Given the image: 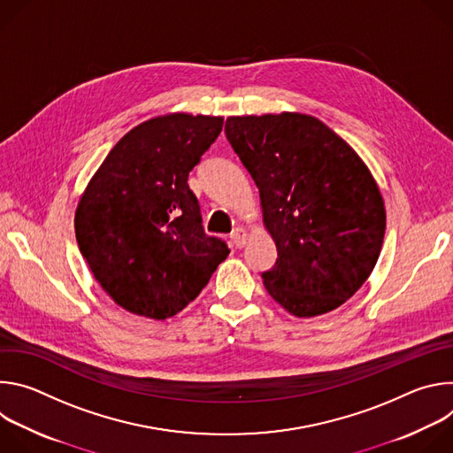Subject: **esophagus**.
Here are the masks:
<instances>
[{
    "label": "esophagus",
    "mask_w": 453,
    "mask_h": 453,
    "mask_svg": "<svg viewBox=\"0 0 453 453\" xmlns=\"http://www.w3.org/2000/svg\"><path fill=\"white\" fill-rule=\"evenodd\" d=\"M231 238H233V242H234L236 247H243L245 242H247V231H245L243 227H236V229L233 231Z\"/></svg>",
    "instance_id": "1"
}]
</instances>
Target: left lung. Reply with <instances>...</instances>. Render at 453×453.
<instances>
[{
  "mask_svg": "<svg viewBox=\"0 0 453 453\" xmlns=\"http://www.w3.org/2000/svg\"><path fill=\"white\" fill-rule=\"evenodd\" d=\"M226 136L260 189L278 260L267 292L296 317L344 304L381 250V193L358 154L320 119L301 112L229 116Z\"/></svg>",
  "mask_w": 453,
  "mask_h": 453,
  "instance_id": "1",
  "label": "left lung"
}]
</instances>
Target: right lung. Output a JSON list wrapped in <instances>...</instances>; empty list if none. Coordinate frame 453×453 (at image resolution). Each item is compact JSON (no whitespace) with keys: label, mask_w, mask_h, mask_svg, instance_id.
Wrapping results in <instances>:
<instances>
[{"label":"right lung","mask_w":453,"mask_h":453,"mask_svg":"<svg viewBox=\"0 0 453 453\" xmlns=\"http://www.w3.org/2000/svg\"><path fill=\"white\" fill-rule=\"evenodd\" d=\"M222 116L173 112L128 131L107 154L75 211L79 249L102 288L127 311L168 319L226 260L208 236L188 175L219 138Z\"/></svg>","instance_id":"1"}]
</instances>
